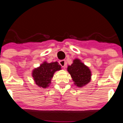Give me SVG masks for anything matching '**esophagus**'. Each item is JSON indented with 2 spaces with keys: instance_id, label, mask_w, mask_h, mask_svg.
Returning <instances> with one entry per match:
<instances>
[{
  "instance_id": "34e87169",
  "label": "esophagus",
  "mask_w": 123,
  "mask_h": 123,
  "mask_svg": "<svg viewBox=\"0 0 123 123\" xmlns=\"http://www.w3.org/2000/svg\"><path fill=\"white\" fill-rule=\"evenodd\" d=\"M59 63L60 64V65L63 67V68H65V66H66V62H65V60H64L60 61Z\"/></svg>"
}]
</instances>
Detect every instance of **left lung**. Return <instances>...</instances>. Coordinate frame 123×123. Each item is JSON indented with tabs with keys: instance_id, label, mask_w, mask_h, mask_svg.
<instances>
[{
	"instance_id": "1",
	"label": "left lung",
	"mask_w": 123,
	"mask_h": 123,
	"mask_svg": "<svg viewBox=\"0 0 123 123\" xmlns=\"http://www.w3.org/2000/svg\"><path fill=\"white\" fill-rule=\"evenodd\" d=\"M67 69L71 74L74 84L78 87L86 85L91 81V71L80 60H74L73 63L71 66H68Z\"/></svg>"
}]
</instances>
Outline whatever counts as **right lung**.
<instances>
[{
    "mask_svg": "<svg viewBox=\"0 0 123 123\" xmlns=\"http://www.w3.org/2000/svg\"><path fill=\"white\" fill-rule=\"evenodd\" d=\"M60 69L61 66L56 62L50 63L44 62L39 68L34 69L32 77L37 85L40 87L46 88L50 84L54 73Z\"/></svg>",
    "mask_w": 123,
    "mask_h": 123,
    "instance_id": "add662e5",
    "label": "right lung"
}]
</instances>
